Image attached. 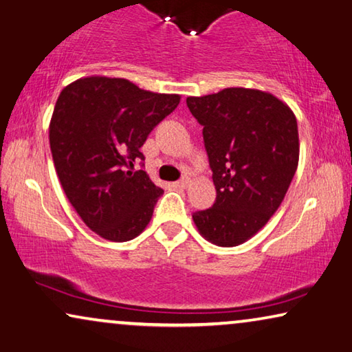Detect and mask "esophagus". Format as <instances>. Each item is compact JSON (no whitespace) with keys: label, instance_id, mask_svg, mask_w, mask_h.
I'll return each mask as SVG.
<instances>
[{"label":"esophagus","instance_id":"esophagus-1","mask_svg":"<svg viewBox=\"0 0 352 352\" xmlns=\"http://www.w3.org/2000/svg\"><path fill=\"white\" fill-rule=\"evenodd\" d=\"M188 185H190V178H188V177H183L178 182H175V186L177 188H183V190H185V188H188Z\"/></svg>","mask_w":352,"mask_h":352}]
</instances>
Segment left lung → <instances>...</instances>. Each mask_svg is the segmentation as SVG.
I'll return each instance as SVG.
<instances>
[{"instance_id": "8db88e82", "label": "left lung", "mask_w": 352, "mask_h": 352, "mask_svg": "<svg viewBox=\"0 0 352 352\" xmlns=\"http://www.w3.org/2000/svg\"><path fill=\"white\" fill-rule=\"evenodd\" d=\"M204 126L217 190L210 208L192 213L208 242L237 246L265 226L286 196L298 164V131L292 110L274 94L250 88L186 99Z\"/></svg>"}]
</instances>
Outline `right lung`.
<instances>
[{
  "instance_id": "obj_1",
  "label": "right lung",
  "mask_w": 352,
  "mask_h": 352,
  "mask_svg": "<svg viewBox=\"0 0 352 352\" xmlns=\"http://www.w3.org/2000/svg\"><path fill=\"white\" fill-rule=\"evenodd\" d=\"M178 102V94L99 76L60 93L49 128L56 175L78 217L102 239L128 242L150 223L164 191L133 167L145 160L140 146L148 134Z\"/></svg>"
}]
</instances>
